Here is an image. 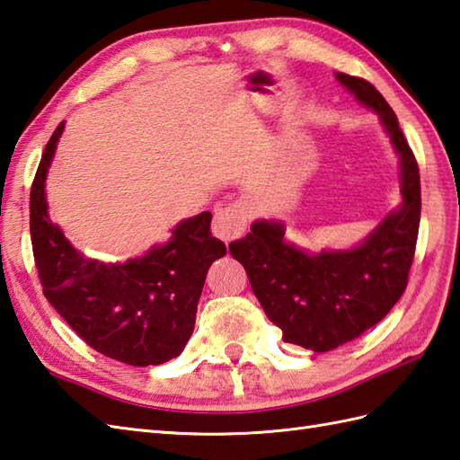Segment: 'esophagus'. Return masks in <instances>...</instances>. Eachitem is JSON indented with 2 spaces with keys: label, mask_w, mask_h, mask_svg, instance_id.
I'll return each instance as SVG.
<instances>
[{
  "label": "esophagus",
  "mask_w": 460,
  "mask_h": 460,
  "mask_svg": "<svg viewBox=\"0 0 460 460\" xmlns=\"http://www.w3.org/2000/svg\"><path fill=\"white\" fill-rule=\"evenodd\" d=\"M250 222V207L243 200H236L224 208L215 212V220H212V234L224 243H230L243 236L245 228Z\"/></svg>",
  "instance_id": "obj_1"
}]
</instances>
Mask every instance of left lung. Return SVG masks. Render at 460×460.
Instances as JSON below:
<instances>
[{
	"label": "left lung",
	"instance_id": "obj_1",
	"mask_svg": "<svg viewBox=\"0 0 460 460\" xmlns=\"http://www.w3.org/2000/svg\"><path fill=\"white\" fill-rule=\"evenodd\" d=\"M335 77L376 111L400 155V208L347 252L310 255L288 243L285 226L273 220L252 224L248 236L228 248L248 273L267 318L283 330V340L316 353L357 340L396 305L408 285L421 212L420 167L394 111L371 82L343 72Z\"/></svg>",
	"mask_w": 460,
	"mask_h": 460
}]
</instances>
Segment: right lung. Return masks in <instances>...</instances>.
Segmentation results:
<instances>
[{
  "label": "right lung",
  "instance_id": "right-lung-1",
  "mask_svg": "<svg viewBox=\"0 0 460 460\" xmlns=\"http://www.w3.org/2000/svg\"><path fill=\"white\" fill-rule=\"evenodd\" d=\"M64 122L42 152L31 187V242L42 293L80 338L132 367L162 365L185 349L212 261L226 245L208 210L177 224L172 240L127 263L85 260L47 215L44 179Z\"/></svg>",
  "mask_w": 460,
  "mask_h": 460
}]
</instances>
